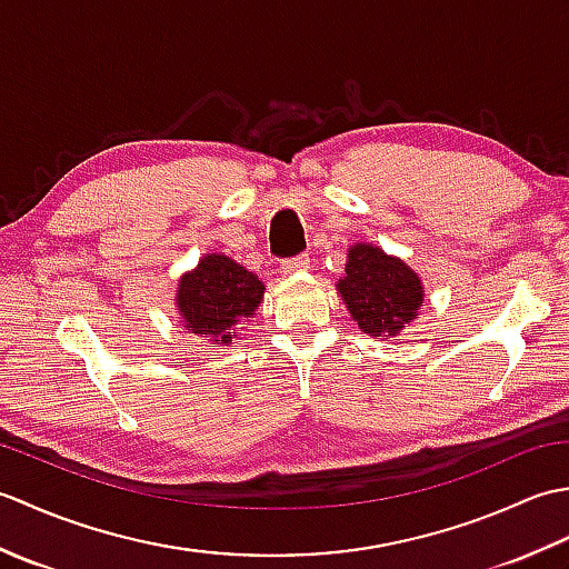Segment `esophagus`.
<instances>
[{
	"label": "esophagus",
	"mask_w": 569,
	"mask_h": 569,
	"mask_svg": "<svg viewBox=\"0 0 569 569\" xmlns=\"http://www.w3.org/2000/svg\"><path fill=\"white\" fill-rule=\"evenodd\" d=\"M308 266H310L308 253H296V257H288L281 261V271L283 273H300V271H306Z\"/></svg>",
	"instance_id": "esophagus-1"
}]
</instances>
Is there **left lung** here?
Here are the masks:
<instances>
[{
  "instance_id": "left-lung-1",
  "label": "left lung",
  "mask_w": 569,
  "mask_h": 569,
  "mask_svg": "<svg viewBox=\"0 0 569 569\" xmlns=\"http://www.w3.org/2000/svg\"><path fill=\"white\" fill-rule=\"evenodd\" d=\"M347 276L337 283L359 330L373 337H391L413 320L422 300L418 276L401 259L386 257L379 247L349 249Z\"/></svg>"
}]
</instances>
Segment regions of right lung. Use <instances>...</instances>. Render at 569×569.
I'll return each instance as SVG.
<instances>
[{
  "label": "right lung",
  "instance_id": "1",
  "mask_svg": "<svg viewBox=\"0 0 569 569\" xmlns=\"http://www.w3.org/2000/svg\"><path fill=\"white\" fill-rule=\"evenodd\" d=\"M261 298L263 283L257 276L229 257L210 253L180 281L178 310L190 332L210 337L214 345H229V330L241 318H251Z\"/></svg>",
  "mask_w": 569,
  "mask_h": 569
}]
</instances>
